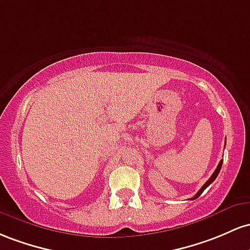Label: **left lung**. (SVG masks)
Masks as SVG:
<instances>
[{"label":"left lung","instance_id":"obj_1","mask_svg":"<svg viewBox=\"0 0 250 250\" xmlns=\"http://www.w3.org/2000/svg\"><path fill=\"white\" fill-rule=\"evenodd\" d=\"M222 163H223V159H222V161H221L220 163H218L217 167H216V170L214 171V173H212V175H211V177H210V178L208 179V181L206 182V184H204V186L201 188V189H200V191H198L197 193H196V195L193 196V197L191 198V200H196V198H198V197H200V196H201V193L203 192L204 190H206L207 188H208V187L210 186V184H211L212 182L215 181L216 177H217V175H218V173H220V170H221V167H222Z\"/></svg>","mask_w":250,"mask_h":250}]
</instances>
